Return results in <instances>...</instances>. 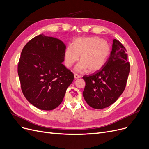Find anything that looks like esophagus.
Wrapping results in <instances>:
<instances>
[{
	"label": "esophagus",
	"mask_w": 149,
	"mask_h": 149,
	"mask_svg": "<svg viewBox=\"0 0 149 149\" xmlns=\"http://www.w3.org/2000/svg\"><path fill=\"white\" fill-rule=\"evenodd\" d=\"M80 77H81V76H80V75H78V74H74V78H75V79H80Z\"/></svg>",
	"instance_id": "34e87169"
}]
</instances>
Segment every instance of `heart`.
<instances>
[{
	"mask_svg": "<svg viewBox=\"0 0 149 149\" xmlns=\"http://www.w3.org/2000/svg\"><path fill=\"white\" fill-rule=\"evenodd\" d=\"M111 45L97 37H81L74 39L72 46H68L64 52L65 64L70 68L79 59L75 70L83 72L88 69L92 72L103 66L111 53Z\"/></svg>",
	"mask_w": 149,
	"mask_h": 149,
	"instance_id": "heart-1",
	"label": "heart"
}]
</instances>
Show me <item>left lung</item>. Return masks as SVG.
<instances>
[{
	"instance_id": "obj_1",
	"label": "left lung",
	"mask_w": 149,
	"mask_h": 149,
	"mask_svg": "<svg viewBox=\"0 0 149 149\" xmlns=\"http://www.w3.org/2000/svg\"><path fill=\"white\" fill-rule=\"evenodd\" d=\"M127 51L113 39L110 57L101 69L84 75L83 97L91 107L101 109L114 103L122 94L130 72Z\"/></svg>"
}]
</instances>
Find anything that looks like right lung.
Segmentation results:
<instances>
[{"label": "right lung", "mask_w": 149, "mask_h": 149, "mask_svg": "<svg viewBox=\"0 0 149 149\" xmlns=\"http://www.w3.org/2000/svg\"><path fill=\"white\" fill-rule=\"evenodd\" d=\"M65 44L56 37L40 34L24 46L18 64L23 95L29 102L44 111L58 107L74 74L62 63Z\"/></svg>", "instance_id": "right-lung-1"}]
</instances>
